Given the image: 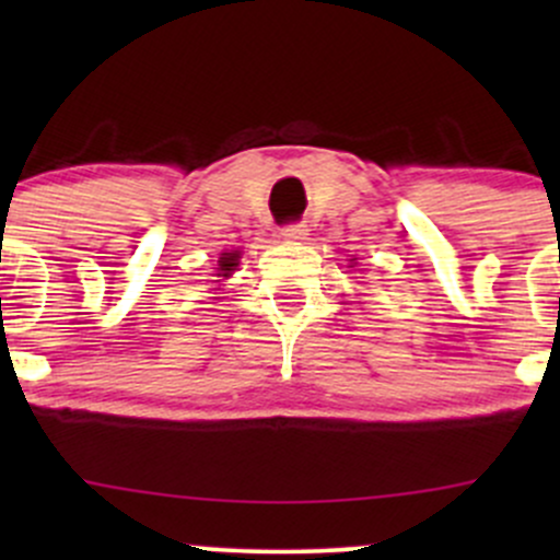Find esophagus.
I'll list each match as a JSON object with an SVG mask.
<instances>
[{
    "label": "esophagus",
    "mask_w": 560,
    "mask_h": 560,
    "mask_svg": "<svg viewBox=\"0 0 560 560\" xmlns=\"http://www.w3.org/2000/svg\"><path fill=\"white\" fill-rule=\"evenodd\" d=\"M281 240H287V242L307 240V226L305 223H289V226L281 229Z\"/></svg>",
    "instance_id": "1"
}]
</instances>
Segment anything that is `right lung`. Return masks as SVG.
I'll list each match as a JSON object with an SVG mask.
<instances>
[{"label":"right lung","instance_id":"obj_1","mask_svg":"<svg viewBox=\"0 0 560 560\" xmlns=\"http://www.w3.org/2000/svg\"><path fill=\"white\" fill-rule=\"evenodd\" d=\"M218 266H221L218 268V271H221L218 276H231V271H236V266H240V253H236V249L234 253H223Z\"/></svg>","mask_w":560,"mask_h":560}]
</instances>
